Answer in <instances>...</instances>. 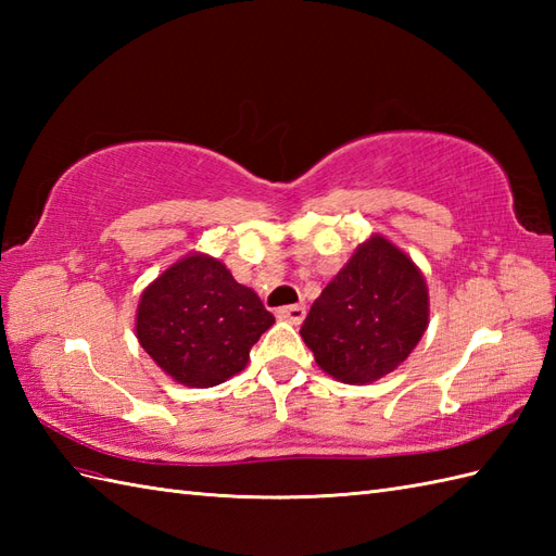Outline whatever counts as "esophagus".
Instances as JSON below:
<instances>
[{
	"label": "esophagus",
	"mask_w": 556,
	"mask_h": 556,
	"mask_svg": "<svg viewBox=\"0 0 556 556\" xmlns=\"http://www.w3.org/2000/svg\"><path fill=\"white\" fill-rule=\"evenodd\" d=\"M277 317L291 325H301L305 320V305H285V308L277 311Z\"/></svg>",
	"instance_id": "34e87169"
}]
</instances>
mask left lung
I'll use <instances>...</instances> for the list:
<instances>
[{
  "label": "left lung",
  "mask_w": 556,
  "mask_h": 556,
  "mask_svg": "<svg viewBox=\"0 0 556 556\" xmlns=\"http://www.w3.org/2000/svg\"><path fill=\"white\" fill-rule=\"evenodd\" d=\"M428 317L420 269L375 233L315 299L301 337L327 375L346 384H370L410 356Z\"/></svg>",
  "instance_id": "obj_1"
}]
</instances>
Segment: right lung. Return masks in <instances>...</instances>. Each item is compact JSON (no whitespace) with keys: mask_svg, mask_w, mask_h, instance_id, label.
<instances>
[{"mask_svg":"<svg viewBox=\"0 0 556 556\" xmlns=\"http://www.w3.org/2000/svg\"><path fill=\"white\" fill-rule=\"evenodd\" d=\"M271 323L275 315L227 265L191 253L140 293L136 334L172 380L205 389L241 372Z\"/></svg>","mask_w":556,"mask_h":556,"instance_id":"add662e5","label":"right lung"}]
</instances>
